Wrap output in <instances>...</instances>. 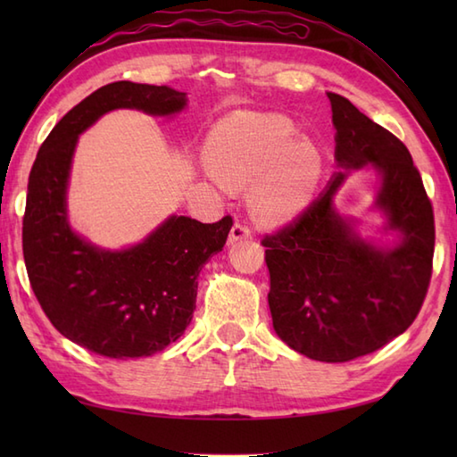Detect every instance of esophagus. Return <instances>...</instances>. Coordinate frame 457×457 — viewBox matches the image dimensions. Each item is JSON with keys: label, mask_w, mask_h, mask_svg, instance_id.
I'll list each match as a JSON object with an SVG mask.
<instances>
[{"label": "esophagus", "mask_w": 457, "mask_h": 457, "mask_svg": "<svg viewBox=\"0 0 457 457\" xmlns=\"http://www.w3.org/2000/svg\"><path fill=\"white\" fill-rule=\"evenodd\" d=\"M251 236L253 234H251L249 226L236 221L234 228H231V231H229V244H237V241H241V239H251Z\"/></svg>", "instance_id": "34e87169"}]
</instances>
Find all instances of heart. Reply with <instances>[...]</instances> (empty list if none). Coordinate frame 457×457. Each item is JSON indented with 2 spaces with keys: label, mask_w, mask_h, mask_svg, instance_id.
Wrapping results in <instances>:
<instances>
[{
  "label": "heart",
  "mask_w": 457,
  "mask_h": 457,
  "mask_svg": "<svg viewBox=\"0 0 457 457\" xmlns=\"http://www.w3.org/2000/svg\"><path fill=\"white\" fill-rule=\"evenodd\" d=\"M285 115L237 112L213 128L208 157L213 174L229 188L253 184L251 200L263 221L296 216L312 198L322 154Z\"/></svg>",
  "instance_id": "heart-1"
}]
</instances>
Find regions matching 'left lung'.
<instances>
[{"label":"left lung","instance_id":"8db88e82","mask_svg":"<svg viewBox=\"0 0 457 457\" xmlns=\"http://www.w3.org/2000/svg\"><path fill=\"white\" fill-rule=\"evenodd\" d=\"M339 170L308 208L261 239L269 308L278 337L316 361L344 363L373 353L419 316L434 259V210L404 143L328 92ZM371 163L384 184L378 205L403 234L393 250L365 245L331 208L349 168Z\"/></svg>","mask_w":457,"mask_h":457}]
</instances>
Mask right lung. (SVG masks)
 <instances>
[{
  "instance_id": "obj_1",
  "label": "right lung",
  "mask_w": 457,
  "mask_h": 457,
  "mask_svg": "<svg viewBox=\"0 0 457 457\" xmlns=\"http://www.w3.org/2000/svg\"><path fill=\"white\" fill-rule=\"evenodd\" d=\"M187 94L167 86L112 82L58 121L37 153L27 184L23 259L33 293L71 342L112 359L147 357L177 342L196 308L198 275L221 251L234 220L172 216L139 245L102 251L68 226L66 182L79 135L115 108L170 115Z\"/></svg>"
}]
</instances>
